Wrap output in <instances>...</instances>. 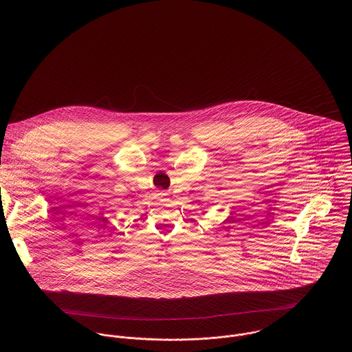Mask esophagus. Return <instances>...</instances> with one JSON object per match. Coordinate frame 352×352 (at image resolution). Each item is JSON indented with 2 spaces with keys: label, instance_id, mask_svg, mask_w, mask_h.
Segmentation results:
<instances>
[{
  "label": "esophagus",
  "instance_id": "esophagus-1",
  "mask_svg": "<svg viewBox=\"0 0 352 352\" xmlns=\"http://www.w3.org/2000/svg\"><path fill=\"white\" fill-rule=\"evenodd\" d=\"M159 196H160V197H166V196H167V192L160 190V192H159Z\"/></svg>",
  "mask_w": 352,
  "mask_h": 352
}]
</instances>
